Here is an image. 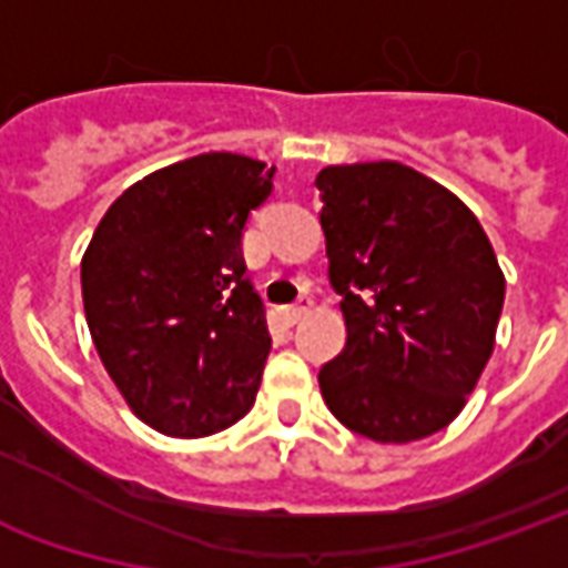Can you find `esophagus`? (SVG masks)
I'll use <instances>...</instances> for the list:
<instances>
[{
  "mask_svg": "<svg viewBox=\"0 0 568 568\" xmlns=\"http://www.w3.org/2000/svg\"><path fill=\"white\" fill-rule=\"evenodd\" d=\"M307 313H310V301H301V304H295V307H285L283 310L285 325H297V322L304 320Z\"/></svg>",
  "mask_w": 568,
  "mask_h": 568,
  "instance_id": "esophagus-1",
  "label": "esophagus"
}]
</instances>
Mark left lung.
Wrapping results in <instances>:
<instances>
[{"label": "left lung", "instance_id": "obj_1", "mask_svg": "<svg viewBox=\"0 0 568 568\" xmlns=\"http://www.w3.org/2000/svg\"><path fill=\"white\" fill-rule=\"evenodd\" d=\"M346 346L320 371L325 405L377 444L435 435L487 368L505 273L475 212L398 161L316 175Z\"/></svg>", "mask_w": 568, "mask_h": 568}]
</instances>
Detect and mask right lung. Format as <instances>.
Listing matches in <instances>:
<instances>
[{
  "label": "right lung",
  "mask_w": 568,
  "mask_h": 568,
  "mask_svg": "<svg viewBox=\"0 0 568 568\" xmlns=\"http://www.w3.org/2000/svg\"><path fill=\"white\" fill-rule=\"evenodd\" d=\"M273 166L210 151L154 170L105 210L81 258L93 346L130 410L173 438L246 417L271 353L243 227Z\"/></svg>",
  "instance_id": "1"
}]
</instances>
